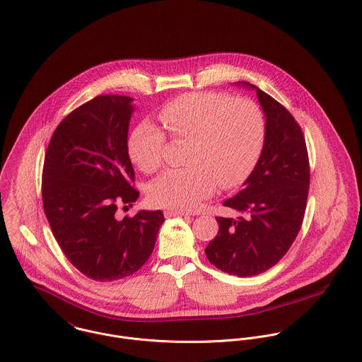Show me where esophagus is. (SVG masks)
<instances>
[{
	"instance_id": "34e87169",
	"label": "esophagus",
	"mask_w": 362,
	"mask_h": 362,
	"mask_svg": "<svg viewBox=\"0 0 362 362\" xmlns=\"http://www.w3.org/2000/svg\"><path fill=\"white\" fill-rule=\"evenodd\" d=\"M165 217H187V216H189L188 213H184V211H178V210H165Z\"/></svg>"
}]
</instances>
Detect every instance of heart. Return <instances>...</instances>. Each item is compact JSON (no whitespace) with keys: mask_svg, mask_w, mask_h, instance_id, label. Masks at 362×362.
<instances>
[{"mask_svg":"<svg viewBox=\"0 0 362 362\" xmlns=\"http://www.w3.org/2000/svg\"><path fill=\"white\" fill-rule=\"evenodd\" d=\"M173 138H188L187 167L170 170L149 187V200L160 207L189 211L210 197L217 184H240L257 163L265 141V119L250 99H232L218 93H187L159 112ZM132 163L145 173L163 165L165 134L151 122L132 130L129 142Z\"/></svg>","mask_w":362,"mask_h":362,"instance_id":"b5f03b06","label":"heart"}]
</instances>
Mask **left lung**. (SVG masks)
Here are the masks:
<instances>
[{
  "mask_svg": "<svg viewBox=\"0 0 362 362\" xmlns=\"http://www.w3.org/2000/svg\"><path fill=\"white\" fill-rule=\"evenodd\" d=\"M256 91L265 117V141L253 171L236 197L224 206L238 217H216L218 232L204 253L218 269L253 276L269 269L289 250L301 227L310 187L305 141L293 116L259 87Z\"/></svg>",
  "mask_w": 362,
  "mask_h": 362,
  "instance_id": "left-lung-1",
  "label": "left lung"
}]
</instances>
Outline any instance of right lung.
Returning a JSON list of instances; mask_svg holds the SVG:
<instances>
[{
  "instance_id": "right-lung-1",
  "label": "right lung",
  "mask_w": 362,
  "mask_h": 362,
  "mask_svg": "<svg viewBox=\"0 0 362 362\" xmlns=\"http://www.w3.org/2000/svg\"><path fill=\"white\" fill-rule=\"evenodd\" d=\"M134 99L99 95L67 115L47 148L42 203L67 260L94 281H116L138 271L153 252L165 221L160 210L117 218L132 203L129 126Z\"/></svg>"
}]
</instances>
